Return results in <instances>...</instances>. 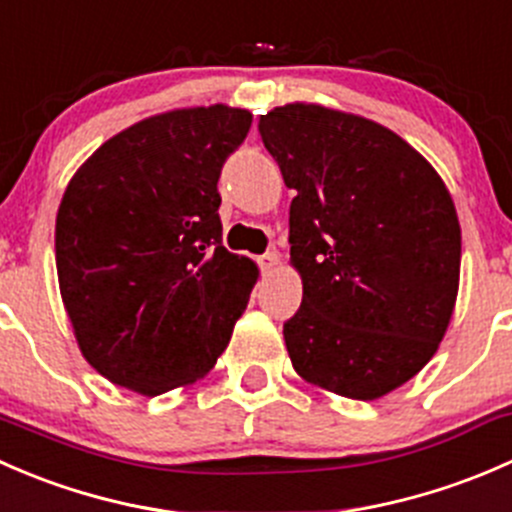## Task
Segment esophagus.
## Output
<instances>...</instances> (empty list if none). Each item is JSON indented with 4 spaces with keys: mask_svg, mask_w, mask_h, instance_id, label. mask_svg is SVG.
Returning a JSON list of instances; mask_svg holds the SVG:
<instances>
[{
    "mask_svg": "<svg viewBox=\"0 0 512 512\" xmlns=\"http://www.w3.org/2000/svg\"><path fill=\"white\" fill-rule=\"evenodd\" d=\"M257 262H260V270L265 272V275H270V272L277 270V265H280V255H277V252H265L262 257H257Z\"/></svg>",
    "mask_w": 512,
    "mask_h": 512,
    "instance_id": "esophagus-1",
    "label": "esophagus"
}]
</instances>
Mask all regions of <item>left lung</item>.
<instances>
[{"label":"left lung","mask_w":512,"mask_h":512,"mask_svg":"<svg viewBox=\"0 0 512 512\" xmlns=\"http://www.w3.org/2000/svg\"><path fill=\"white\" fill-rule=\"evenodd\" d=\"M294 198L289 262L302 304L285 322L294 371L356 401L431 361L461 277V225L441 175L394 131L319 103L260 116Z\"/></svg>","instance_id":"1"}]
</instances>
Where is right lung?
<instances>
[{"label":"right lung","mask_w":512,"mask_h":512,"mask_svg":"<svg viewBox=\"0 0 512 512\" xmlns=\"http://www.w3.org/2000/svg\"><path fill=\"white\" fill-rule=\"evenodd\" d=\"M252 113L175 108L108 138L56 213V272L81 354L108 381L158 396L225 352L257 265L223 247L218 178Z\"/></svg>","instance_id":"add662e5"}]
</instances>
